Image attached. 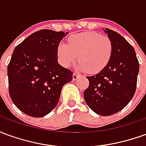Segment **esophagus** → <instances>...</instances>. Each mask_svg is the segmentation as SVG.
Returning a JSON list of instances; mask_svg holds the SVG:
<instances>
[{
	"label": "esophagus",
	"mask_w": 146,
	"mask_h": 146,
	"mask_svg": "<svg viewBox=\"0 0 146 146\" xmlns=\"http://www.w3.org/2000/svg\"><path fill=\"white\" fill-rule=\"evenodd\" d=\"M79 75L77 73H73V80H76L79 78Z\"/></svg>",
	"instance_id": "obj_1"
}]
</instances>
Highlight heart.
<instances>
[{
    "label": "heart",
    "instance_id": "heart-1",
    "mask_svg": "<svg viewBox=\"0 0 146 146\" xmlns=\"http://www.w3.org/2000/svg\"><path fill=\"white\" fill-rule=\"evenodd\" d=\"M113 54V44L106 36L95 32H83L70 36L68 44L61 42L57 48L58 60L68 68L78 59L76 65L80 71L97 73L105 69Z\"/></svg>",
    "mask_w": 146,
    "mask_h": 146
}]
</instances>
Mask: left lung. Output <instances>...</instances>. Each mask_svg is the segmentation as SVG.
Wrapping results in <instances>:
<instances>
[{
  "label": "left lung",
  "instance_id": "left-lung-1",
  "mask_svg": "<svg viewBox=\"0 0 146 146\" xmlns=\"http://www.w3.org/2000/svg\"><path fill=\"white\" fill-rule=\"evenodd\" d=\"M113 44L107 66L94 76H87L89 87L84 97L89 108L101 116H111L123 110L135 95L139 63L134 48L124 37L106 28Z\"/></svg>",
  "mask_w": 146,
  "mask_h": 146
}]
</instances>
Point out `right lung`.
I'll use <instances>...</instances> for the list:
<instances>
[{
	"label": "right lung",
	"instance_id": "right-lung-1",
	"mask_svg": "<svg viewBox=\"0 0 146 146\" xmlns=\"http://www.w3.org/2000/svg\"><path fill=\"white\" fill-rule=\"evenodd\" d=\"M68 33L39 30L14 49L8 66L9 94L15 106L28 116L51 113L62 87L73 80L72 71L58 62V45Z\"/></svg>",
	"mask_w": 146,
	"mask_h": 146
}]
</instances>
